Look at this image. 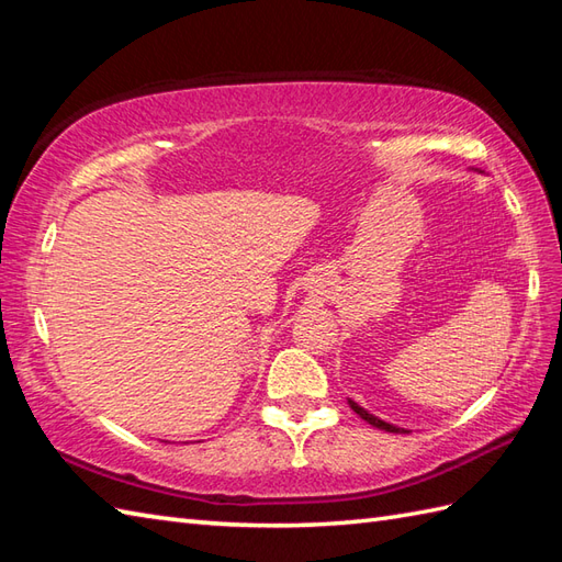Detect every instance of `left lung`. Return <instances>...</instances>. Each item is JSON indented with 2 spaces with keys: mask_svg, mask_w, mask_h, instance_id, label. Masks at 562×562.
<instances>
[{
  "mask_svg": "<svg viewBox=\"0 0 562 562\" xmlns=\"http://www.w3.org/2000/svg\"><path fill=\"white\" fill-rule=\"evenodd\" d=\"M350 403V408L362 417V420H367L369 425H374V427H379V429H386V432H405V429H401V427H396V425H389V423H384V420H379L376 415H372V413H367L362 405H357L355 401H348Z\"/></svg>",
  "mask_w": 562,
  "mask_h": 562,
  "instance_id": "8db88e82",
  "label": "left lung"
}]
</instances>
